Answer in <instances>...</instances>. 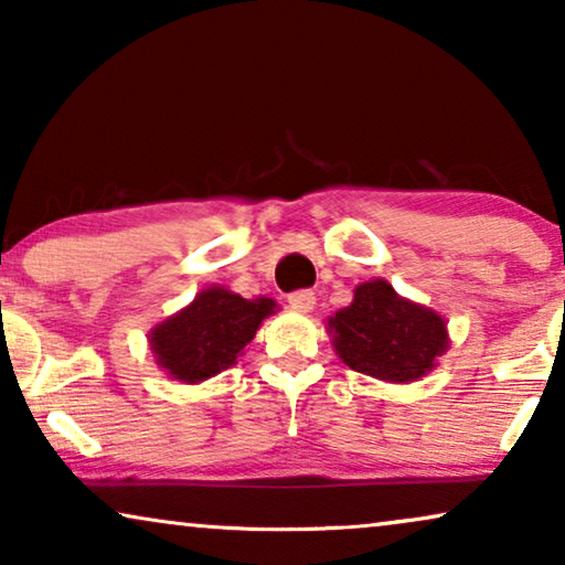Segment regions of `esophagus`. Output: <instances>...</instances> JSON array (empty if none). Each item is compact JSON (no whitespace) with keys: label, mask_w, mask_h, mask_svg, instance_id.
Instances as JSON below:
<instances>
[{"label":"esophagus","mask_w":565,"mask_h":565,"mask_svg":"<svg viewBox=\"0 0 565 565\" xmlns=\"http://www.w3.org/2000/svg\"><path fill=\"white\" fill-rule=\"evenodd\" d=\"M288 306L292 311H300V313H308L311 308L316 306V292L313 290H292L288 296Z\"/></svg>","instance_id":"esophagus-1"}]
</instances>
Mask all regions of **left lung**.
I'll list each match as a JSON object with an SVG mask.
<instances>
[{"instance_id": "1", "label": "left lung", "mask_w": 565, "mask_h": 565, "mask_svg": "<svg viewBox=\"0 0 565 565\" xmlns=\"http://www.w3.org/2000/svg\"><path fill=\"white\" fill-rule=\"evenodd\" d=\"M329 327L344 365L391 383L429 373L447 350L443 316L398 298L385 280L358 285L352 306L331 316Z\"/></svg>"}]
</instances>
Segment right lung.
<instances>
[{"instance_id": "right-lung-1", "label": "right lung", "mask_w": 565, "mask_h": 565, "mask_svg": "<svg viewBox=\"0 0 565 565\" xmlns=\"http://www.w3.org/2000/svg\"><path fill=\"white\" fill-rule=\"evenodd\" d=\"M275 300H246L223 288H207L172 319L151 331V350L169 375L200 383L231 367L252 342Z\"/></svg>"}]
</instances>
